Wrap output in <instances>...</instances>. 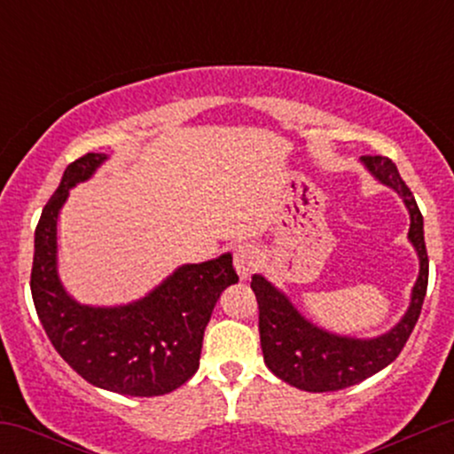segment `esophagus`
I'll return each mask as SVG.
<instances>
[{
    "mask_svg": "<svg viewBox=\"0 0 454 454\" xmlns=\"http://www.w3.org/2000/svg\"><path fill=\"white\" fill-rule=\"evenodd\" d=\"M260 260L262 258H260L258 247H254V245H239L234 249V269L243 279H247L254 270H258Z\"/></svg>",
    "mask_w": 454,
    "mask_h": 454,
    "instance_id": "1",
    "label": "esophagus"
}]
</instances>
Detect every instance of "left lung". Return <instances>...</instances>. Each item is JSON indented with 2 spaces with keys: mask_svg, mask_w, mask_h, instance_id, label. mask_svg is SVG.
Wrapping results in <instances>:
<instances>
[{
  "mask_svg": "<svg viewBox=\"0 0 454 454\" xmlns=\"http://www.w3.org/2000/svg\"><path fill=\"white\" fill-rule=\"evenodd\" d=\"M363 164L382 184L397 190L410 211V241L420 258V273L411 290L408 314L395 328L376 340H352L322 331L307 322L293 303L269 284L262 275H254L252 290L258 301V331L264 363L275 376L309 393L341 390L363 382L384 369L399 352L419 322L429 281V258H427L423 213L416 205L410 187L399 176L397 166L382 155H363Z\"/></svg>",
  "mask_w": 454,
  "mask_h": 454,
  "instance_id": "obj_1",
  "label": "left lung"
}]
</instances>
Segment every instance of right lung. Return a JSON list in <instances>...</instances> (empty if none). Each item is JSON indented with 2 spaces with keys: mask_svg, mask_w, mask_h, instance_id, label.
<instances>
[{
  "mask_svg": "<svg viewBox=\"0 0 454 454\" xmlns=\"http://www.w3.org/2000/svg\"><path fill=\"white\" fill-rule=\"evenodd\" d=\"M106 160L87 153L66 168L34 241L31 296L59 356L93 387L132 397L179 388L196 373L202 337L223 290L237 284L232 256L185 264L145 299L123 307L78 305L57 278V215L67 192Z\"/></svg>",
  "mask_w": 454,
  "mask_h": 454,
  "instance_id": "obj_1",
  "label": "right lung"
}]
</instances>
